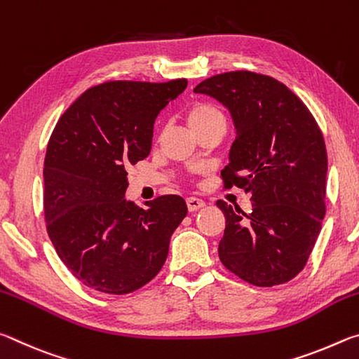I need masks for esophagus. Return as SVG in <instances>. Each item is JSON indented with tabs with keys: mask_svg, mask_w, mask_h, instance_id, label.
<instances>
[{
	"mask_svg": "<svg viewBox=\"0 0 359 359\" xmlns=\"http://www.w3.org/2000/svg\"><path fill=\"white\" fill-rule=\"evenodd\" d=\"M204 205H205V203L203 201V199H198V198H193V196L187 198V208L190 212L201 209V208H204Z\"/></svg>",
	"mask_w": 359,
	"mask_h": 359,
	"instance_id": "obj_1",
	"label": "esophagus"
}]
</instances>
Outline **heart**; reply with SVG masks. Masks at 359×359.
I'll list each match as a JSON object with an SVG mask.
<instances>
[{
    "instance_id": "1",
    "label": "heart",
    "mask_w": 359,
    "mask_h": 359,
    "mask_svg": "<svg viewBox=\"0 0 359 359\" xmlns=\"http://www.w3.org/2000/svg\"><path fill=\"white\" fill-rule=\"evenodd\" d=\"M220 120H224L220 109L215 107L214 104H209V102H196L188 111V125L191 126L194 133L201 131L205 126Z\"/></svg>"
}]
</instances>
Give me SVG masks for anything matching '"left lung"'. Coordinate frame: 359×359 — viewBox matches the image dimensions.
I'll return each mask as SVG.
<instances>
[{
	"label": "left lung",
	"instance_id": "8db88e82",
	"mask_svg": "<svg viewBox=\"0 0 359 359\" xmlns=\"http://www.w3.org/2000/svg\"><path fill=\"white\" fill-rule=\"evenodd\" d=\"M193 92L229 111L236 139L223 184L252 194L250 214L217 201L226 218L218 257L257 287L287 283L307 264L326 212L327 155L317 121L287 85L257 72H223Z\"/></svg>",
	"mask_w": 359,
	"mask_h": 359
}]
</instances>
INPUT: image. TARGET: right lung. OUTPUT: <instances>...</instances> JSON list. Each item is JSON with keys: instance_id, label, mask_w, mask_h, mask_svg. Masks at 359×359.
Returning <instances> with one entry per match:
<instances>
[{"instance_id": "obj_1", "label": "right lung", "mask_w": 359, "mask_h": 359, "mask_svg": "<svg viewBox=\"0 0 359 359\" xmlns=\"http://www.w3.org/2000/svg\"><path fill=\"white\" fill-rule=\"evenodd\" d=\"M187 83L96 85L52 133L44 160L47 233L60 259L90 288L131 293L165 264L187 204L175 194L147 201V209L126 201V168L149 156L155 118Z\"/></svg>"}]
</instances>
